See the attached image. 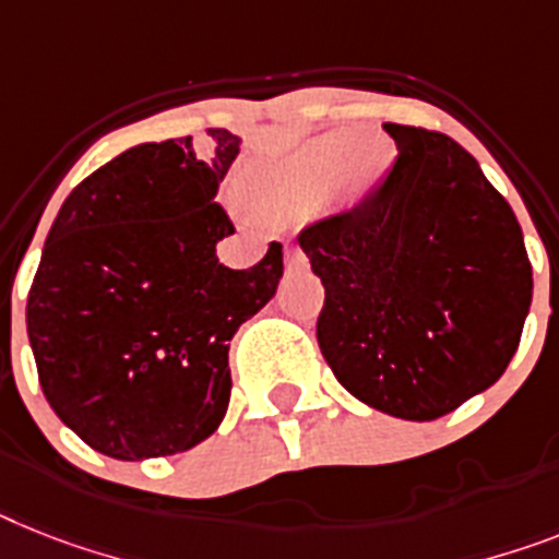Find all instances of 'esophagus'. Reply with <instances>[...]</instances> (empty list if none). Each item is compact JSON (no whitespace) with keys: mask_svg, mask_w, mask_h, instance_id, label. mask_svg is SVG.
<instances>
[{"mask_svg":"<svg viewBox=\"0 0 559 559\" xmlns=\"http://www.w3.org/2000/svg\"><path fill=\"white\" fill-rule=\"evenodd\" d=\"M285 265H288V271L306 269L308 257H306V253H302V248H299V246H285Z\"/></svg>","mask_w":559,"mask_h":559,"instance_id":"1","label":"esophagus"}]
</instances>
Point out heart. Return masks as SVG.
<instances>
[{"label":"heart","instance_id":"b5f03b06","mask_svg":"<svg viewBox=\"0 0 559 559\" xmlns=\"http://www.w3.org/2000/svg\"><path fill=\"white\" fill-rule=\"evenodd\" d=\"M391 159V142L382 136H362L357 131L325 133L311 140L288 163L269 170L257 182V197L269 211H294L320 200L334 186L340 174L348 186H366Z\"/></svg>","mask_w":559,"mask_h":559}]
</instances>
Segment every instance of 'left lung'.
Segmentation results:
<instances>
[{
	"mask_svg": "<svg viewBox=\"0 0 559 559\" xmlns=\"http://www.w3.org/2000/svg\"><path fill=\"white\" fill-rule=\"evenodd\" d=\"M396 159L359 205L299 230L325 285L317 343L359 403L426 423L491 389L532 306L523 230L463 145L385 124Z\"/></svg>",
	"mask_w": 559,
	"mask_h": 559,
	"instance_id": "8db88e82",
	"label": "left lung"
}]
</instances>
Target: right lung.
<instances>
[{"instance_id":"obj_1","label":"right lung","mask_w":559,"mask_h":559,"mask_svg":"<svg viewBox=\"0 0 559 559\" xmlns=\"http://www.w3.org/2000/svg\"><path fill=\"white\" fill-rule=\"evenodd\" d=\"M239 136L207 128L128 147L73 188L27 294L45 400L114 460L168 456L214 435L230 400L228 348L276 294L283 246L253 269L216 260L234 223L216 202Z\"/></svg>"}]
</instances>
